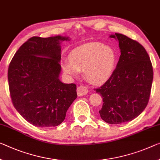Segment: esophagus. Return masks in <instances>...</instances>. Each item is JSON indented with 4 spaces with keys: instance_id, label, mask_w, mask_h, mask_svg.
Wrapping results in <instances>:
<instances>
[{
    "instance_id": "34e87169",
    "label": "esophagus",
    "mask_w": 160,
    "mask_h": 160,
    "mask_svg": "<svg viewBox=\"0 0 160 160\" xmlns=\"http://www.w3.org/2000/svg\"><path fill=\"white\" fill-rule=\"evenodd\" d=\"M88 88L84 86H80L77 88V94L78 97H82L86 95L88 93Z\"/></svg>"
}]
</instances>
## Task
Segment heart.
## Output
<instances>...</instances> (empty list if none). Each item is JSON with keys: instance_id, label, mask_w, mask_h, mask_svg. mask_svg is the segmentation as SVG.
Segmentation results:
<instances>
[{"instance_id": "obj_1", "label": "heart", "mask_w": 160, "mask_h": 160, "mask_svg": "<svg viewBox=\"0 0 160 160\" xmlns=\"http://www.w3.org/2000/svg\"><path fill=\"white\" fill-rule=\"evenodd\" d=\"M68 58L69 61L62 63L66 74L73 77L79 72H84L88 80L100 84L112 77L116 66L117 53L104 43L93 42L73 49Z\"/></svg>"}]
</instances>
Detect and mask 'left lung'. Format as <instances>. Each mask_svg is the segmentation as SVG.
<instances>
[{"label":"left lung","instance_id":"left-lung-1","mask_svg":"<svg viewBox=\"0 0 160 160\" xmlns=\"http://www.w3.org/2000/svg\"><path fill=\"white\" fill-rule=\"evenodd\" d=\"M119 41L120 55L112 77L96 92L102 96L99 111L105 122L118 124L137 117L148 104L153 69L143 46L121 33L110 36Z\"/></svg>","mask_w":160,"mask_h":160}]
</instances>
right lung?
I'll use <instances>...</instances> for the list:
<instances>
[{"mask_svg":"<svg viewBox=\"0 0 160 160\" xmlns=\"http://www.w3.org/2000/svg\"><path fill=\"white\" fill-rule=\"evenodd\" d=\"M67 36H33L22 45L9 64L8 80L14 107L38 127H56L77 98L75 83L59 79L61 43Z\"/></svg>","mask_w":160,"mask_h":160,"instance_id":"1","label":"right lung"}]
</instances>
